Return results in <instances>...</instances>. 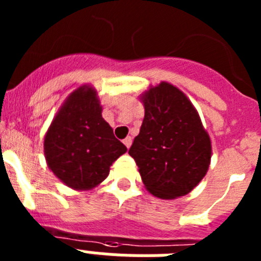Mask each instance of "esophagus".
I'll return each mask as SVG.
<instances>
[{
    "label": "esophagus",
    "mask_w": 261,
    "mask_h": 261,
    "mask_svg": "<svg viewBox=\"0 0 261 261\" xmlns=\"http://www.w3.org/2000/svg\"><path fill=\"white\" fill-rule=\"evenodd\" d=\"M123 142H124V145H125V146L129 149V147H130V145H132V137H126Z\"/></svg>",
    "instance_id": "esophagus-1"
}]
</instances>
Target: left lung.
Here are the masks:
<instances>
[{
    "instance_id": "1",
    "label": "left lung",
    "mask_w": 261,
    "mask_h": 261,
    "mask_svg": "<svg viewBox=\"0 0 261 261\" xmlns=\"http://www.w3.org/2000/svg\"><path fill=\"white\" fill-rule=\"evenodd\" d=\"M145 117L129 149L146 190L159 199L190 193L211 165L212 144L199 114L168 82L141 94Z\"/></svg>"
}]
</instances>
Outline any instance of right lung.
<instances>
[{
	"mask_svg": "<svg viewBox=\"0 0 261 261\" xmlns=\"http://www.w3.org/2000/svg\"><path fill=\"white\" fill-rule=\"evenodd\" d=\"M126 147L102 117L95 89L78 87L61 106L44 137L50 171L73 190L87 191L102 183L111 165Z\"/></svg>",
	"mask_w": 261,
	"mask_h": 261,
	"instance_id": "add662e5",
	"label": "right lung"
}]
</instances>
